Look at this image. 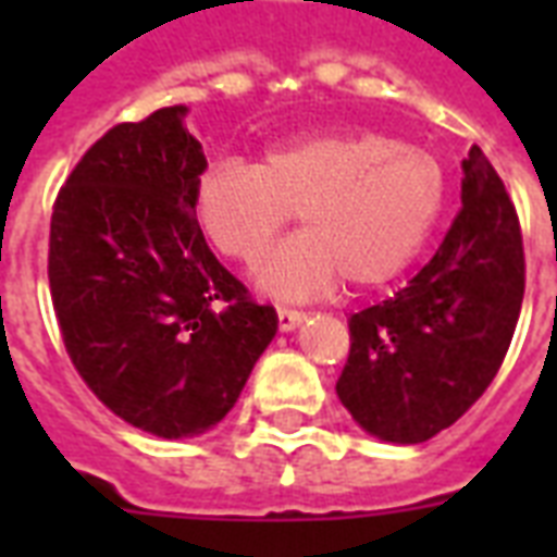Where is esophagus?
<instances>
[{"instance_id": "esophagus-1", "label": "esophagus", "mask_w": 557, "mask_h": 557, "mask_svg": "<svg viewBox=\"0 0 557 557\" xmlns=\"http://www.w3.org/2000/svg\"><path fill=\"white\" fill-rule=\"evenodd\" d=\"M304 321H306V312H297V309H288V306H277V323L283 332H292Z\"/></svg>"}]
</instances>
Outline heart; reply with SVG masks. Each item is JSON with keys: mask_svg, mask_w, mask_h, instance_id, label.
<instances>
[{"mask_svg": "<svg viewBox=\"0 0 557 557\" xmlns=\"http://www.w3.org/2000/svg\"><path fill=\"white\" fill-rule=\"evenodd\" d=\"M445 170L433 152L381 129H321L271 147L260 164L219 159L193 187L201 234L253 269L288 219L306 225L271 251L260 286L312 297L335 286L398 277L433 234Z\"/></svg>", "mask_w": 557, "mask_h": 557, "instance_id": "heart-1", "label": "heart"}]
</instances>
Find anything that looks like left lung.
<instances>
[{
  "mask_svg": "<svg viewBox=\"0 0 557 557\" xmlns=\"http://www.w3.org/2000/svg\"><path fill=\"white\" fill-rule=\"evenodd\" d=\"M462 210L396 295L349 318L338 398L367 433L416 445L492 384L518 326L527 260L518 210L480 147L462 161Z\"/></svg>",
  "mask_w": 557,
  "mask_h": 557,
  "instance_id": "1",
  "label": "left lung"
}]
</instances>
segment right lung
<instances>
[{
  "label": "right lung",
  "mask_w": 557,
  "mask_h": 557,
  "mask_svg": "<svg viewBox=\"0 0 557 557\" xmlns=\"http://www.w3.org/2000/svg\"><path fill=\"white\" fill-rule=\"evenodd\" d=\"M187 107L112 126L65 178L51 213L48 283L86 387L161 440L210 431L277 332L274 306L205 243L193 187L208 159Z\"/></svg>",
  "instance_id": "right-lung-1"
}]
</instances>
